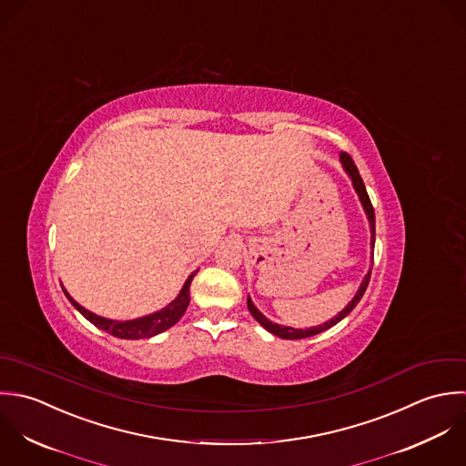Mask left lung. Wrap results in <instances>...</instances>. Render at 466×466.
<instances>
[{
  "instance_id": "1",
  "label": "left lung",
  "mask_w": 466,
  "mask_h": 466,
  "mask_svg": "<svg viewBox=\"0 0 466 466\" xmlns=\"http://www.w3.org/2000/svg\"><path fill=\"white\" fill-rule=\"evenodd\" d=\"M339 158H341V164H343L345 171L350 175L352 184H354V189L358 191L360 200H361V204H363V209H365V213H367V217H369V222H370V238H372V249H374V238H376V218H374V208H372V202H370V198H369V193H367V189H365V184H363V180H361V177H360V171H358V167H356V164H354L352 157L343 152V154L339 156ZM370 271H372V269H369L367 277L363 279V282H361V286H360V289H358L356 297L352 299V302H350L345 309L341 310L336 318H332V319H329V321H325L323 325H318V327H310V329H306V330H304V329H293V327L277 325V323L269 321V319H268L260 310L257 309L249 299H248V309H249V312L253 314V318H255V319H257L264 329H268V330H269V332H273L275 336H280V338H286V339H300V338L314 336V334L323 332V330L330 329L332 325H336L339 319H343L350 310L354 309V308L358 306V302L361 300V297H363V293H365V289H367V286H369Z\"/></svg>"
}]
</instances>
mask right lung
Instances as JSON below:
<instances>
[{"label": "right lung", "mask_w": 466, "mask_h": 466, "mask_svg": "<svg viewBox=\"0 0 466 466\" xmlns=\"http://www.w3.org/2000/svg\"><path fill=\"white\" fill-rule=\"evenodd\" d=\"M197 273V271H195ZM195 273L186 280L182 291L178 293V297L164 309L157 310L154 314H148V316H143V318H137V319H128V321H116V319H108V318H101L90 310L81 308L65 289V295L66 299L70 300V304L79 310L88 321H92L96 327L110 332L112 336L116 338H123V339H139V338H150V336H156L158 332L173 327L180 318L182 314L187 309L189 306V288H191V280L195 277Z\"/></svg>", "instance_id": "add662e5"}]
</instances>
